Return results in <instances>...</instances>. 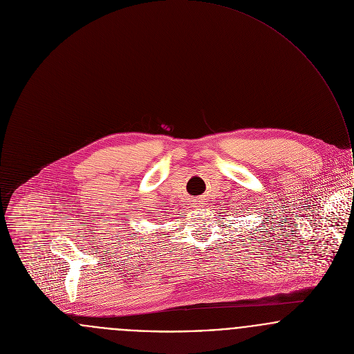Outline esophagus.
<instances>
[{
	"instance_id": "obj_1",
	"label": "esophagus",
	"mask_w": 354,
	"mask_h": 354,
	"mask_svg": "<svg viewBox=\"0 0 354 354\" xmlns=\"http://www.w3.org/2000/svg\"><path fill=\"white\" fill-rule=\"evenodd\" d=\"M196 205H198V206H205V205H203L201 201H199V203H196Z\"/></svg>"
}]
</instances>
